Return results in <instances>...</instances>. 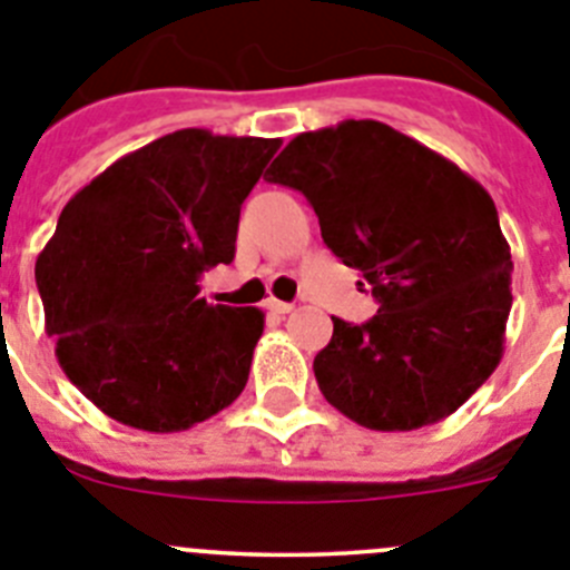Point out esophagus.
Listing matches in <instances>:
<instances>
[{"label":"esophagus","instance_id":"34e87169","mask_svg":"<svg viewBox=\"0 0 570 570\" xmlns=\"http://www.w3.org/2000/svg\"><path fill=\"white\" fill-rule=\"evenodd\" d=\"M265 305H268L271 314H279V316H285V314H291V311H294V305H291V302H279V299H268Z\"/></svg>","mask_w":570,"mask_h":570}]
</instances>
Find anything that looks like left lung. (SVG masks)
Here are the masks:
<instances>
[{
  "label": "left lung",
  "mask_w": 570,
  "mask_h": 570,
  "mask_svg": "<svg viewBox=\"0 0 570 570\" xmlns=\"http://www.w3.org/2000/svg\"><path fill=\"white\" fill-rule=\"evenodd\" d=\"M268 183L305 194L322 239L380 311L334 320L322 396L371 431L445 420L493 374L511 314V248L493 199L436 150L376 119L291 139Z\"/></svg>",
  "instance_id": "obj_1"
}]
</instances>
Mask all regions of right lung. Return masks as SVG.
Wrapping results in <instances>:
<instances>
[{"label":"right lung","instance_id":"add662e5","mask_svg":"<svg viewBox=\"0 0 570 570\" xmlns=\"http://www.w3.org/2000/svg\"><path fill=\"white\" fill-rule=\"evenodd\" d=\"M282 139L185 128L125 154L59 214L37 259L45 331L65 376L122 425L174 434L248 382L259 308L210 305L245 196Z\"/></svg>","mask_w":570,"mask_h":570}]
</instances>
